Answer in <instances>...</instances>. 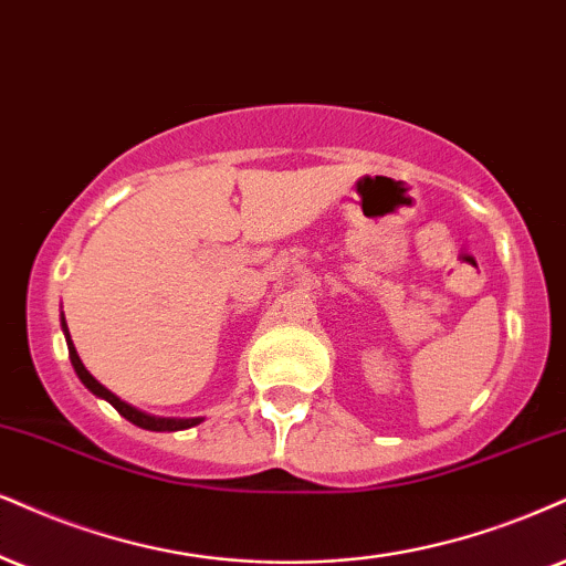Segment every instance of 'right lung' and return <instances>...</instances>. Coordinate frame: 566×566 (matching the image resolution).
I'll use <instances>...</instances> for the list:
<instances>
[{"label": "right lung", "instance_id": "1", "mask_svg": "<svg viewBox=\"0 0 566 566\" xmlns=\"http://www.w3.org/2000/svg\"><path fill=\"white\" fill-rule=\"evenodd\" d=\"M62 333H65V340H67V352H70V361H73V369L75 375H78L83 386H86L91 394L99 396V399L109 401L113 407L120 411V415L125 417L128 422L138 424V428L144 430H155V432H176V430H188L193 428V424L205 422V417H157V415H146V411L130 407V403H125L123 399H117V396L113 394V390H107L102 386L99 380L94 378V375L88 373L86 367H83V361L78 357V352H75L73 340H70V331H67V323H65V315H62Z\"/></svg>", "mask_w": 566, "mask_h": 566}]
</instances>
